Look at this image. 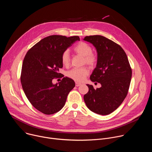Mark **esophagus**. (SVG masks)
I'll return each mask as SVG.
<instances>
[{
	"instance_id": "esophagus-1",
	"label": "esophagus",
	"mask_w": 152,
	"mask_h": 152,
	"mask_svg": "<svg viewBox=\"0 0 152 152\" xmlns=\"http://www.w3.org/2000/svg\"><path fill=\"white\" fill-rule=\"evenodd\" d=\"M82 85V83H79V82H76L75 83V85H76V86H80Z\"/></svg>"
}]
</instances>
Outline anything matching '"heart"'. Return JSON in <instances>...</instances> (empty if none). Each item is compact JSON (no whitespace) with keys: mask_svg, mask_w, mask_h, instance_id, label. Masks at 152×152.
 <instances>
[{"mask_svg":"<svg viewBox=\"0 0 152 152\" xmlns=\"http://www.w3.org/2000/svg\"><path fill=\"white\" fill-rule=\"evenodd\" d=\"M74 51L83 56V63L86 64L91 67H95L98 63L97 56L92 53L93 49L91 46L83 41L79 42L74 48ZM61 62L64 66H68L70 63V56L68 50H65L61 55ZM89 69L86 67L80 68H75L67 73V76L76 82H83L89 75Z\"/></svg>","mask_w":152,"mask_h":152,"instance_id":"1","label":"heart"}]
</instances>
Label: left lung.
<instances>
[{
  "label": "left lung",
  "mask_w": 152,
  "mask_h": 152,
  "mask_svg": "<svg viewBox=\"0 0 152 152\" xmlns=\"http://www.w3.org/2000/svg\"><path fill=\"white\" fill-rule=\"evenodd\" d=\"M83 39L96 48L98 63L90 79L102 85L95 90L93 85H86L89 90L83 99L93 113L108 115L117 110L126 98L132 69L124 50L113 41L101 35L86 36Z\"/></svg>",
  "instance_id": "1"
}]
</instances>
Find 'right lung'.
<instances>
[{"label": "right lung", "mask_w": 152, "mask_h": 152, "mask_svg": "<svg viewBox=\"0 0 152 152\" xmlns=\"http://www.w3.org/2000/svg\"><path fill=\"white\" fill-rule=\"evenodd\" d=\"M79 39L78 36L50 35L38 42L25 55L20 76L21 85L30 103L41 113L51 115L59 111L75 87L73 79L64 77L58 72L63 66L62 53ZM62 77L58 84H53V79Z\"/></svg>", "instance_id": "right-lung-1"}]
</instances>
